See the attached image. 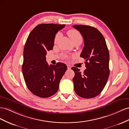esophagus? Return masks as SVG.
Returning a JSON list of instances; mask_svg holds the SVG:
<instances>
[{"instance_id": "esophagus-1", "label": "esophagus", "mask_w": 129, "mask_h": 129, "mask_svg": "<svg viewBox=\"0 0 129 129\" xmlns=\"http://www.w3.org/2000/svg\"><path fill=\"white\" fill-rule=\"evenodd\" d=\"M67 67H68V69H71V66L70 65L67 64Z\"/></svg>"}]
</instances>
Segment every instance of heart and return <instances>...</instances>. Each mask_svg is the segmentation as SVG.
Returning a JSON list of instances; mask_svg holds the SVG:
<instances>
[{
	"label": "heart",
	"mask_w": 129,
	"mask_h": 129,
	"mask_svg": "<svg viewBox=\"0 0 129 129\" xmlns=\"http://www.w3.org/2000/svg\"><path fill=\"white\" fill-rule=\"evenodd\" d=\"M68 34L69 36V37L71 39L72 42H75L77 40H82V35L80 34V32L77 30H75V29H71V30H70L68 32ZM59 37L60 34L59 33H58L54 37V43H56L57 42V40L59 39Z\"/></svg>",
	"instance_id": "b5f03b06"
}]
</instances>
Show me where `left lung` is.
<instances>
[{
    "label": "left lung",
    "instance_id": "obj_1",
    "mask_svg": "<svg viewBox=\"0 0 129 129\" xmlns=\"http://www.w3.org/2000/svg\"><path fill=\"white\" fill-rule=\"evenodd\" d=\"M73 27L82 35L84 46L80 57L85 59L86 69L83 73L75 67L73 78L75 92L84 98H92L100 94L110 74L109 52L103 36L96 28L88 25Z\"/></svg>",
    "mask_w": 129,
    "mask_h": 129
}]
</instances>
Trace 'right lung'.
I'll return each instance as SVG.
<instances>
[{"mask_svg": "<svg viewBox=\"0 0 129 129\" xmlns=\"http://www.w3.org/2000/svg\"><path fill=\"white\" fill-rule=\"evenodd\" d=\"M65 25L41 24L29 34L25 44L22 71L28 90L37 96L47 98L58 90L60 79L67 70L62 62L49 65L47 51L53 49L56 34Z\"/></svg>", "mask_w": 129, "mask_h": 129, "instance_id": "add662e5", "label": "right lung"}]
</instances>
